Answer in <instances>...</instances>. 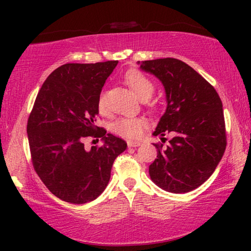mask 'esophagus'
<instances>
[{
    "label": "esophagus",
    "instance_id": "esophagus-1",
    "mask_svg": "<svg viewBox=\"0 0 251 251\" xmlns=\"http://www.w3.org/2000/svg\"><path fill=\"white\" fill-rule=\"evenodd\" d=\"M127 145H128V147H138L142 145V143L135 141H127Z\"/></svg>",
    "mask_w": 251,
    "mask_h": 251
}]
</instances>
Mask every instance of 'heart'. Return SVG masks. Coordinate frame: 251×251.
Returning a JSON list of instances; mask_svg holds the SVG:
<instances>
[{"mask_svg":"<svg viewBox=\"0 0 251 251\" xmlns=\"http://www.w3.org/2000/svg\"><path fill=\"white\" fill-rule=\"evenodd\" d=\"M124 80L141 100H147L154 93L155 86L151 80L137 70L127 72L124 75ZM97 105L101 113H105L107 110V100H106V95L104 93L100 95ZM146 126L147 122L143 117H120L112 123L110 128L113 133L118 136L134 139L138 138L142 135Z\"/></svg>","mask_w":251,"mask_h":251,"instance_id":"1","label":"heart"}]
</instances>
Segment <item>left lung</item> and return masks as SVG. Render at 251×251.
<instances>
[{"mask_svg": "<svg viewBox=\"0 0 251 251\" xmlns=\"http://www.w3.org/2000/svg\"><path fill=\"white\" fill-rule=\"evenodd\" d=\"M141 69L155 75L166 92V112L152 135L165 142V135L174 134L165 148L154 144L157 158L150 176L166 192H192L212 175L226 150L222 100L212 85L177 58L143 61Z\"/></svg>", "mask_w": 251, "mask_h": 251, "instance_id": "left-lung-1", "label": "left lung"}]
</instances>
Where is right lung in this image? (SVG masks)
<instances>
[{"label":"right lung","instance_id":"1","mask_svg":"<svg viewBox=\"0 0 251 251\" xmlns=\"http://www.w3.org/2000/svg\"><path fill=\"white\" fill-rule=\"evenodd\" d=\"M117 61L69 63L50 74L27 121L33 167L57 198L71 203L96 199L107 186L124 139L95 125L99 97ZM101 138V147H83L86 138Z\"/></svg>","mask_w":251,"mask_h":251}]
</instances>
